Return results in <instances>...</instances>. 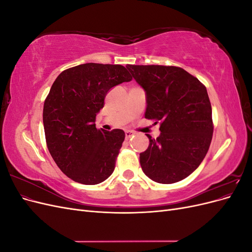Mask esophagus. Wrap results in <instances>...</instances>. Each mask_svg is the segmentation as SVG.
Masks as SVG:
<instances>
[{"label": "esophagus", "instance_id": "esophagus-1", "mask_svg": "<svg viewBox=\"0 0 252 252\" xmlns=\"http://www.w3.org/2000/svg\"><path fill=\"white\" fill-rule=\"evenodd\" d=\"M133 134H134V132H132L130 130H127V131H125V138L126 139H130Z\"/></svg>", "mask_w": 252, "mask_h": 252}]
</instances>
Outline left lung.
<instances>
[{
    "mask_svg": "<svg viewBox=\"0 0 252 252\" xmlns=\"http://www.w3.org/2000/svg\"><path fill=\"white\" fill-rule=\"evenodd\" d=\"M146 94L145 118L161 123L159 135L140 154L143 172L161 184L187 178L209 149L213 125L207 89L180 67L127 65Z\"/></svg>",
    "mask_w": 252,
    "mask_h": 252,
    "instance_id": "1",
    "label": "left lung"
}]
</instances>
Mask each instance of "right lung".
<instances>
[{"mask_svg": "<svg viewBox=\"0 0 252 252\" xmlns=\"http://www.w3.org/2000/svg\"><path fill=\"white\" fill-rule=\"evenodd\" d=\"M132 80L122 65L86 63L61 72L44 103L47 147L59 168L84 185L112 174L125 132L95 128V117L114 86Z\"/></svg>", "mask_w": 252, "mask_h": 252, "instance_id": "right-lung-1", "label": "right lung"}]
</instances>
